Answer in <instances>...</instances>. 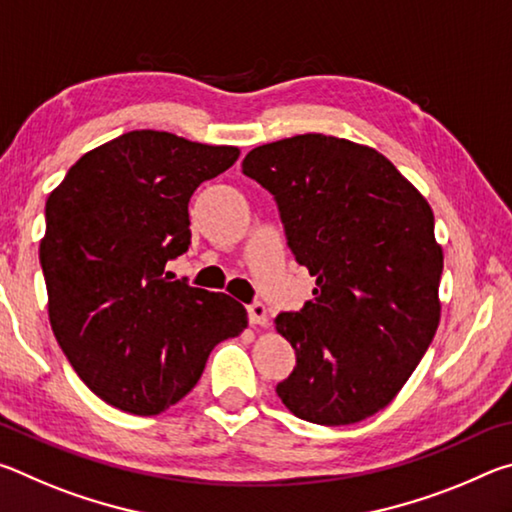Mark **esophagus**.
I'll return each mask as SVG.
<instances>
[{
  "label": "esophagus",
  "instance_id": "obj_1",
  "mask_svg": "<svg viewBox=\"0 0 512 512\" xmlns=\"http://www.w3.org/2000/svg\"><path fill=\"white\" fill-rule=\"evenodd\" d=\"M248 320L253 325H268V318H266V307H264V302H259V300H255V302H250L248 305Z\"/></svg>",
  "mask_w": 512,
  "mask_h": 512
}]
</instances>
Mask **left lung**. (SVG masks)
Wrapping results in <instances>:
<instances>
[{"label":"left lung","instance_id":"8db88e82","mask_svg":"<svg viewBox=\"0 0 512 512\" xmlns=\"http://www.w3.org/2000/svg\"><path fill=\"white\" fill-rule=\"evenodd\" d=\"M241 171L273 194L293 257L316 277L314 298L275 318L296 350L277 395L327 427L370 418L438 329L443 250L429 203L375 149L323 133L257 146Z\"/></svg>","mask_w":512,"mask_h":512}]
</instances>
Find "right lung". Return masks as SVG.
Masks as SVG:
<instances>
[{
	"instance_id": "obj_1",
	"label": "right lung",
	"mask_w": 512,
	"mask_h": 512,
	"mask_svg": "<svg viewBox=\"0 0 512 512\" xmlns=\"http://www.w3.org/2000/svg\"><path fill=\"white\" fill-rule=\"evenodd\" d=\"M237 158L235 146L131 131L85 153L47 198L40 266L51 329L83 384L115 409H169L214 345L248 325L237 300L164 271L192 244L196 187Z\"/></svg>"
}]
</instances>
